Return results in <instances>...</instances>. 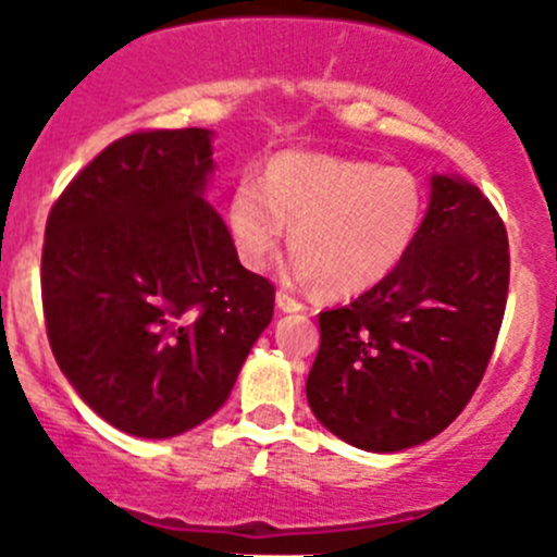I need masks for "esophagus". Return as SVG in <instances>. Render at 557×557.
Wrapping results in <instances>:
<instances>
[{
	"label": "esophagus",
	"mask_w": 557,
	"mask_h": 557,
	"mask_svg": "<svg viewBox=\"0 0 557 557\" xmlns=\"http://www.w3.org/2000/svg\"><path fill=\"white\" fill-rule=\"evenodd\" d=\"M277 308L283 310V313H302V310H308L299 299H294V296L285 294V290H277Z\"/></svg>",
	"instance_id": "1"
}]
</instances>
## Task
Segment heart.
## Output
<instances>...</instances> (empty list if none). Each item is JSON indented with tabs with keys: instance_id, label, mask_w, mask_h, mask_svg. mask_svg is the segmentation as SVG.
I'll list each match as a JSON object with an SVG mask.
<instances>
[{
	"instance_id": "b5f03b06",
	"label": "heart",
	"mask_w": 557,
	"mask_h": 557,
	"mask_svg": "<svg viewBox=\"0 0 557 557\" xmlns=\"http://www.w3.org/2000/svg\"><path fill=\"white\" fill-rule=\"evenodd\" d=\"M425 216L420 181L404 168L288 150L261 184L242 178L227 202V231L247 272H263L290 231L296 274L326 296H355L396 272Z\"/></svg>"
}]
</instances>
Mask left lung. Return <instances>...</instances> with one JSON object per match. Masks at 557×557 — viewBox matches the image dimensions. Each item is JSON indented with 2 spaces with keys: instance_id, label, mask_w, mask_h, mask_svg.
Wrapping results in <instances>:
<instances>
[{
  "instance_id": "obj_1",
  "label": "left lung",
  "mask_w": 557,
  "mask_h": 557,
  "mask_svg": "<svg viewBox=\"0 0 557 557\" xmlns=\"http://www.w3.org/2000/svg\"><path fill=\"white\" fill-rule=\"evenodd\" d=\"M508 296V236L461 175H431L407 261L351 305L319 315L308 404L343 443L414 448L448 429L495 351Z\"/></svg>"
}]
</instances>
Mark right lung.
<instances>
[{
    "label": "right lung",
    "mask_w": 557,
    "mask_h": 557,
    "mask_svg": "<svg viewBox=\"0 0 557 557\" xmlns=\"http://www.w3.org/2000/svg\"><path fill=\"white\" fill-rule=\"evenodd\" d=\"M214 132H139L76 175L46 222L40 288L51 351L114 429L170 440L231 396L274 313L206 189Z\"/></svg>",
    "instance_id": "1"
}]
</instances>
